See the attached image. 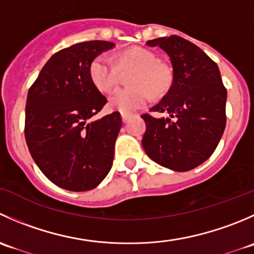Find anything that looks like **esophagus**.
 Listing matches in <instances>:
<instances>
[{"label":"esophagus","instance_id":"obj_1","mask_svg":"<svg viewBox=\"0 0 254 254\" xmlns=\"http://www.w3.org/2000/svg\"><path fill=\"white\" fill-rule=\"evenodd\" d=\"M129 118H130L129 114H122V119L124 123H127V120H129Z\"/></svg>","mask_w":254,"mask_h":254}]
</instances>
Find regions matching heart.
Instances as JSON below:
<instances>
[{
    "mask_svg": "<svg viewBox=\"0 0 254 254\" xmlns=\"http://www.w3.org/2000/svg\"><path fill=\"white\" fill-rule=\"evenodd\" d=\"M118 66H117L116 65ZM136 68L131 79L134 88L118 89L109 98V108L122 114H131L148 103L151 93L161 94L171 84L170 70L158 64V58L152 51L143 48H131L123 51L115 64L111 56L99 55L92 61L89 76L94 86L101 92H112L118 86L119 70Z\"/></svg>",
    "mask_w": 254,
    "mask_h": 254,
    "instance_id": "1",
    "label": "heart"
}]
</instances>
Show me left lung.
I'll return each mask as SVG.
<instances>
[{
    "mask_svg": "<svg viewBox=\"0 0 254 254\" xmlns=\"http://www.w3.org/2000/svg\"><path fill=\"white\" fill-rule=\"evenodd\" d=\"M170 56L173 81L151 112L142 114V147L151 160L177 172L198 167L212 155L226 125L227 92L216 64L195 44L178 35L146 43Z\"/></svg>",
    "mask_w": 254,
    "mask_h": 254,
    "instance_id": "8db88e82",
    "label": "left lung"
}]
</instances>
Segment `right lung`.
Here are the masks:
<instances>
[{
    "mask_svg": "<svg viewBox=\"0 0 254 254\" xmlns=\"http://www.w3.org/2000/svg\"><path fill=\"white\" fill-rule=\"evenodd\" d=\"M114 45L91 40L58 51L28 92L24 134L29 152L49 181L66 190H91L112 168L122 117L114 112L88 122L107 103L89 67Z\"/></svg>",
    "mask_w": 254,
    "mask_h": 254,
    "instance_id": "1",
    "label": "right lung"
}]
</instances>
